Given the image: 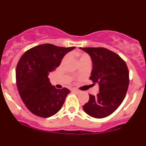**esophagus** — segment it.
I'll return each instance as SVG.
<instances>
[{"instance_id":"1","label":"esophagus","mask_w":146,"mask_h":146,"mask_svg":"<svg viewBox=\"0 0 146 146\" xmlns=\"http://www.w3.org/2000/svg\"><path fill=\"white\" fill-rule=\"evenodd\" d=\"M72 92L73 93H74V94H79L80 92V91H78V90H76V89H73V90H72Z\"/></svg>"}]
</instances>
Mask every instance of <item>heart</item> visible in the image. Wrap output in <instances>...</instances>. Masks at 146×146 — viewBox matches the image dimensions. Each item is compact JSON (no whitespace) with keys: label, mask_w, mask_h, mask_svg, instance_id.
<instances>
[{"label":"heart","mask_w":146,"mask_h":146,"mask_svg":"<svg viewBox=\"0 0 146 146\" xmlns=\"http://www.w3.org/2000/svg\"><path fill=\"white\" fill-rule=\"evenodd\" d=\"M74 55H75L76 57H77V58L79 59L80 63H82V62L85 61H91V58L88 54L84 53V52H74ZM68 58V56H66L64 58V61L66 60Z\"/></svg>","instance_id":"1"}]
</instances>
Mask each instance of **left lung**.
Instances as JSON below:
<instances>
[{
	"label": "left lung",
	"instance_id": "8db88e82",
	"mask_svg": "<svg viewBox=\"0 0 146 146\" xmlns=\"http://www.w3.org/2000/svg\"><path fill=\"white\" fill-rule=\"evenodd\" d=\"M92 60L90 80L99 85L96 96L89 94V101L82 106L88 115L103 118L121 105L128 89L129 70L124 60L116 53L103 47H80Z\"/></svg>",
	"mask_w": 146,
	"mask_h": 146
}]
</instances>
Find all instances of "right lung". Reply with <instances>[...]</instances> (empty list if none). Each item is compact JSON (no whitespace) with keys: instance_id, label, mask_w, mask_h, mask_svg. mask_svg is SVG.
I'll return each mask as SVG.
<instances>
[{"instance_id":"add662e5","label":"right lung","mask_w":146,"mask_h":146,"mask_svg":"<svg viewBox=\"0 0 146 146\" xmlns=\"http://www.w3.org/2000/svg\"><path fill=\"white\" fill-rule=\"evenodd\" d=\"M74 48L44 44L32 47L20 58L16 69L18 91L27 108L37 116L49 118L56 114L70 93L66 88H55L48 75Z\"/></svg>"}]
</instances>
